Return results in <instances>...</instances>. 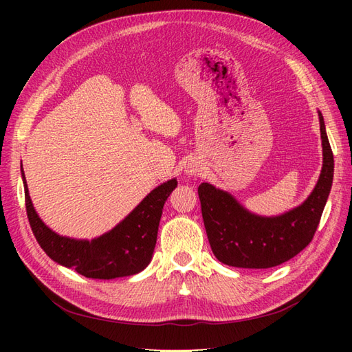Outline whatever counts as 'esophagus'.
Wrapping results in <instances>:
<instances>
[{"mask_svg": "<svg viewBox=\"0 0 352 352\" xmlns=\"http://www.w3.org/2000/svg\"><path fill=\"white\" fill-rule=\"evenodd\" d=\"M199 172H201V166L195 162V160H190V162H188V163L185 164V167H184V173H185L188 177L197 176V175H199Z\"/></svg>", "mask_w": 352, "mask_h": 352, "instance_id": "obj_1", "label": "esophagus"}]
</instances>
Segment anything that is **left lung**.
I'll return each mask as SVG.
<instances>
[{
    "mask_svg": "<svg viewBox=\"0 0 352 352\" xmlns=\"http://www.w3.org/2000/svg\"><path fill=\"white\" fill-rule=\"evenodd\" d=\"M323 166L313 192L279 216H258L228 190L201 184L198 195L208 242L216 258L242 269H270L291 260L311 242L333 180V154L320 111Z\"/></svg>",
    "mask_w": 352,
    "mask_h": 352,
    "instance_id": "1",
    "label": "left lung"
}]
</instances>
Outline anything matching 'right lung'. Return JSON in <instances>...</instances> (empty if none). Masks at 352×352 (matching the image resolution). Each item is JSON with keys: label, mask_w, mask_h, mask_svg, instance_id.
I'll use <instances>...</instances> for the list:
<instances>
[{"label": "right lung", "mask_w": 352, "mask_h": 352, "mask_svg": "<svg viewBox=\"0 0 352 352\" xmlns=\"http://www.w3.org/2000/svg\"><path fill=\"white\" fill-rule=\"evenodd\" d=\"M25 201L32 232L51 260L85 278L116 279L142 272L153 258L164 202L177 186L176 177L158 185L120 223L94 239H74L50 229L32 204L22 166Z\"/></svg>", "instance_id": "right-lung-1"}]
</instances>
